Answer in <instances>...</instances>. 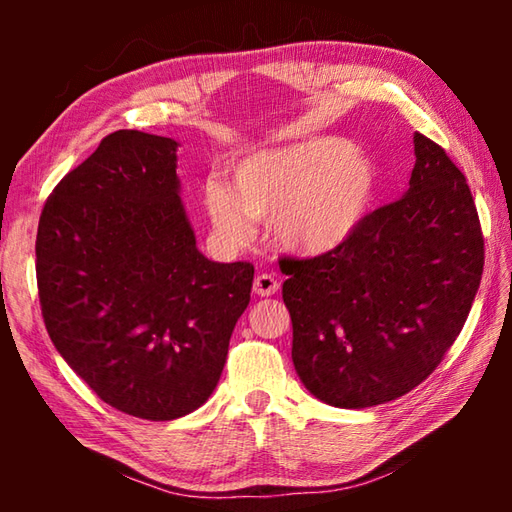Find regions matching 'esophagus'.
<instances>
[{
	"label": "esophagus",
	"instance_id": "34e87169",
	"mask_svg": "<svg viewBox=\"0 0 512 512\" xmlns=\"http://www.w3.org/2000/svg\"><path fill=\"white\" fill-rule=\"evenodd\" d=\"M253 290H255V295H259V297H270V295H275V292L279 290V281H277L275 275L262 273V275L255 277Z\"/></svg>",
	"mask_w": 512,
	"mask_h": 512
}]
</instances>
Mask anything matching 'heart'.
I'll return each instance as SVG.
<instances>
[{
	"instance_id": "heart-1",
	"label": "heart",
	"mask_w": 512,
	"mask_h": 512,
	"mask_svg": "<svg viewBox=\"0 0 512 512\" xmlns=\"http://www.w3.org/2000/svg\"><path fill=\"white\" fill-rule=\"evenodd\" d=\"M376 167L345 138L317 136L255 151L233 171L231 189L211 182L204 191L215 233L242 244L250 220H270L277 242L299 255L343 246L372 209Z\"/></svg>"
}]
</instances>
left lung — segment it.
Segmentation results:
<instances>
[{
	"label": "left lung",
	"instance_id": "8db88e82",
	"mask_svg": "<svg viewBox=\"0 0 512 512\" xmlns=\"http://www.w3.org/2000/svg\"><path fill=\"white\" fill-rule=\"evenodd\" d=\"M400 200L367 213L339 248L279 262L292 363L310 394L363 409L433 374L464 328L484 268V235L464 173L416 134Z\"/></svg>",
	"mask_w": 512,
	"mask_h": 512
}]
</instances>
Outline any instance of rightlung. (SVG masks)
Returning a JSON list of instances; mask_svg holds the SVG:
<instances>
[{"label":"right lung","instance_id":"obj_1","mask_svg":"<svg viewBox=\"0 0 512 512\" xmlns=\"http://www.w3.org/2000/svg\"><path fill=\"white\" fill-rule=\"evenodd\" d=\"M176 149L136 129L105 136L48 195L35 244L54 347L103 402L143 420L209 400L255 275L195 246Z\"/></svg>","mask_w":512,"mask_h":512}]
</instances>
